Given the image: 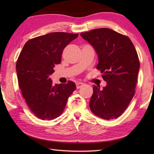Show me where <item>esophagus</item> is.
<instances>
[{
  "label": "esophagus",
  "instance_id": "obj_1",
  "mask_svg": "<svg viewBox=\"0 0 154 154\" xmlns=\"http://www.w3.org/2000/svg\"><path fill=\"white\" fill-rule=\"evenodd\" d=\"M84 85H85L84 83H82V82H77V83H76V86H77V89H79V88H82Z\"/></svg>",
  "mask_w": 154,
  "mask_h": 154
}]
</instances>
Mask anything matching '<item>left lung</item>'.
<instances>
[{"mask_svg":"<svg viewBox=\"0 0 154 154\" xmlns=\"http://www.w3.org/2000/svg\"><path fill=\"white\" fill-rule=\"evenodd\" d=\"M81 36L94 48L98 58L96 69L106 82L102 90L94 85L90 110L104 119L118 118L135 94L140 63L133 43L128 36L106 28L82 32Z\"/></svg>","mask_w":154,"mask_h":154,"instance_id":"1","label":"left lung"}]
</instances>
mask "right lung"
<instances>
[{
  "mask_svg": "<svg viewBox=\"0 0 154 154\" xmlns=\"http://www.w3.org/2000/svg\"><path fill=\"white\" fill-rule=\"evenodd\" d=\"M78 34L51 32L28 41L18 57L16 71L19 86L30 110L43 120L63 113L68 98L76 89L74 82L53 84L49 76L61 62L65 47Z\"/></svg>",
  "mask_w": 154,
  "mask_h": 154,
  "instance_id": "1",
  "label": "right lung"
}]
</instances>
